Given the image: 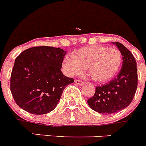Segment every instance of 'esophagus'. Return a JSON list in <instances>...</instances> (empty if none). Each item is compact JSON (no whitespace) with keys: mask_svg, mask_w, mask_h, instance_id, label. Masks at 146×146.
<instances>
[{"mask_svg":"<svg viewBox=\"0 0 146 146\" xmlns=\"http://www.w3.org/2000/svg\"><path fill=\"white\" fill-rule=\"evenodd\" d=\"M75 83H76V84L78 86H82V85H84V81H80V80H76V81H75Z\"/></svg>","mask_w":146,"mask_h":146,"instance_id":"34e87169","label":"esophagus"}]
</instances>
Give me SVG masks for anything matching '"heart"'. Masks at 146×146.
<instances>
[{
  "mask_svg": "<svg viewBox=\"0 0 146 146\" xmlns=\"http://www.w3.org/2000/svg\"><path fill=\"white\" fill-rule=\"evenodd\" d=\"M120 52L115 48L102 46H88L78 50L72 57H65L64 70L70 76L80 75L88 70L93 81L105 83L114 78L122 65Z\"/></svg>",
  "mask_w": 146,
  "mask_h": 146,
  "instance_id": "b5f03b06",
  "label": "heart"
}]
</instances>
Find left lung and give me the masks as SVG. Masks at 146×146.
<instances>
[{"mask_svg": "<svg viewBox=\"0 0 146 146\" xmlns=\"http://www.w3.org/2000/svg\"><path fill=\"white\" fill-rule=\"evenodd\" d=\"M122 55V66L114 79L97 86L87 102L91 108L102 114H112L126 108L133 101L137 86L135 59L130 50L119 42H112Z\"/></svg>", "mask_w": 146, "mask_h": 146, "instance_id": "obj_1", "label": "left lung"}]
</instances>
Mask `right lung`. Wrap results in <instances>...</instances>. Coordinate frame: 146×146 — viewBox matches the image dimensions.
I'll return each instance as SVG.
<instances>
[{
  "label": "right lung",
  "mask_w": 146,
  "mask_h": 146,
  "mask_svg": "<svg viewBox=\"0 0 146 146\" xmlns=\"http://www.w3.org/2000/svg\"><path fill=\"white\" fill-rule=\"evenodd\" d=\"M67 52L54 47H35L16 58L11 76V92L22 110L33 114L52 111L64 88L73 78L60 70Z\"/></svg>",
  "instance_id": "right-lung-1"
}]
</instances>
